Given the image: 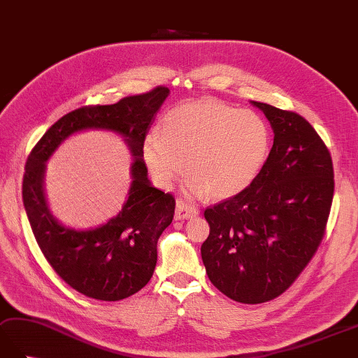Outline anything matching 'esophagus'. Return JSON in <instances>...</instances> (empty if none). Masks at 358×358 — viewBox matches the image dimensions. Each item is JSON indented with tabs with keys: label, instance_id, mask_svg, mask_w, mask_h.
I'll list each match as a JSON object with an SVG mask.
<instances>
[{
	"label": "esophagus",
	"instance_id": "34e87169",
	"mask_svg": "<svg viewBox=\"0 0 358 358\" xmlns=\"http://www.w3.org/2000/svg\"><path fill=\"white\" fill-rule=\"evenodd\" d=\"M198 209H195V207L189 206L186 203L182 201H178L177 203V207H176V220H189V218H194V217H198Z\"/></svg>",
	"mask_w": 358,
	"mask_h": 358
}]
</instances>
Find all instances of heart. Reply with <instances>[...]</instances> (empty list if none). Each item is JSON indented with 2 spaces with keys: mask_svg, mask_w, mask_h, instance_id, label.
<instances>
[{
  "mask_svg": "<svg viewBox=\"0 0 358 358\" xmlns=\"http://www.w3.org/2000/svg\"><path fill=\"white\" fill-rule=\"evenodd\" d=\"M270 129L259 114L215 101L182 103L163 128L143 140V159L155 182L169 187L186 162V192L229 198L252 185L267 160Z\"/></svg>",
  "mask_w": 358,
  "mask_h": 358,
  "instance_id": "obj_1",
  "label": "heart"
}]
</instances>
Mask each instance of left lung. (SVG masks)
Returning <instances> with one entry per match:
<instances>
[{
    "label": "left lung",
    "instance_id": "8db88e82",
    "mask_svg": "<svg viewBox=\"0 0 358 358\" xmlns=\"http://www.w3.org/2000/svg\"><path fill=\"white\" fill-rule=\"evenodd\" d=\"M274 132L250 186L206 209L201 257L212 284L241 303L280 296L311 261L334 195L328 148L302 115L252 101Z\"/></svg>",
    "mask_w": 358,
    "mask_h": 358
}]
</instances>
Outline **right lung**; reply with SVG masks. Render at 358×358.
<instances>
[{
	"label": "right lung",
	"mask_w": 358,
	"mask_h": 358,
	"mask_svg": "<svg viewBox=\"0 0 358 358\" xmlns=\"http://www.w3.org/2000/svg\"><path fill=\"white\" fill-rule=\"evenodd\" d=\"M169 90L124 97L114 105L85 106L65 114L48 128L30 152L22 180V201L36 243L53 270L76 292L115 302L140 292L157 264V243L169 226L176 199L152 186L143 160V140ZM108 130L129 146L131 186L121 212L91 229L69 228L49 210L43 180L46 162L78 131Z\"/></svg>",
	"instance_id": "add662e5"
}]
</instances>
